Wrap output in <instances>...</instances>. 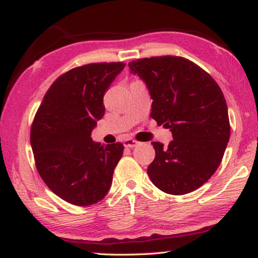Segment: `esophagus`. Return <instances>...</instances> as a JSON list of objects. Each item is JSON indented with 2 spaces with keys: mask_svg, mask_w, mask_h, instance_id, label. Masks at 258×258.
Here are the masks:
<instances>
[{
  "mask_svg": "<svg viewBox=\"0 0 258 258\" xmlns=\"http://www.w3.org/2000/svg\"><path fill=\"white\" fill-rule=\"evenodd\" d=\"M123 143H124V147L126 148H134L139 145V142L135 141L133 139H126Z\"/></svg>",
  "mask_w": 258,
  "mask_h": 258,
  "instance_id": "obj_1",
  "label": "esophagus"
}]
</instances>
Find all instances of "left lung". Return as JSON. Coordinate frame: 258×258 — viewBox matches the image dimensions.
Segmentation results:
<instances>
[{"label": "left lung", "instance_id": "1", "mask_svg": "<svg viewBox=\"0 0 258 258\" xmlns=\"http://www.w3.org/2000/svg\"><path fill=\"white\" fill-rule=\"evenodd\" d=\"M128 67L149 91L151 118L173 135L167 148L152 142L151 182L169 195L197 190L216 172L230 139L223 92L209 74L182 56L139 59Z\"/></svg>", "mask_w": 258, "mask_h": 258}]
</instances>
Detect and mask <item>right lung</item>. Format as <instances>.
Returning <instances> with one entry per match:
<instances>
[{
    "label": "right lung",
    "instance_id": "obj_1",
    "mask_svg": "<svg viewBox=\"0 0 258 258\" xmlns=\"http://www.w3.org/2000/svg\"><path fill=\"white\" fill-rule=\"evenodd\" d=\"M125 66L102 62L72 69L50 86L35 116L30 145L36 168L49 189L69 204L94 205L110 189L124 146H102L91 133L104 115V93Z\"/></svg>",
    "mask_w": 258,
    "mask_h": 258
}]
</instances>
